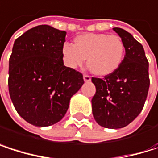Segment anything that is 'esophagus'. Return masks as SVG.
I'll list each match as a JSON object with an SVG mask.
<instances>
[{"instance_id": "34e87169", "label": "esophagus", "mask_w": 158, "mask_h": 158, "mask_svg": "<svg viewBox=\"0 0 158 158\" xmlns=\"http://www.w3.org/2000/svg\"><path fill=\"white\" fill-rule=\"evenodd\" d=\"M83 79H84V81H85V82H89V81L91 80L90 76H89V75H84V76H83Z\"/></svg>"}]
</instances>
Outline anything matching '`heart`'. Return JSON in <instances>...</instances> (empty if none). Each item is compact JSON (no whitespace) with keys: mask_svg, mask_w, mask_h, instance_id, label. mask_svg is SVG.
<instances>
[{"mask_svg":"<svg viewBox=\"0 0 158 158\" xmlns=\"http://www.w3.org/2000/svg\"><path fill=\"white\" fill-rule=\"evenodd\" d=\"M68 65L77 68L87 59L89 71L97 76H107L119 69L124 56V44L116 35L84 34L66 43L62 49Z\"/></svg>","mask_w":158,"mask_h":158,"instance_id":"heart-1","label":"heart"}]
</instances>
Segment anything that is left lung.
<instances>
[{
	"label": "left lung",
	"instance_id": "8db88e82",
	"mask_svg": "<svg viewBox=\"0 0 158 158\" xmlns=\"http://www.w3.org/2000/svg\"><path fill=\"white\" fill-rule=\"evenodd\" d=\"M124 44L125 56L117 70L104 79L92 78L91 100L95 121L102 127L123 128L141 112L150 85L148 60L143 46L125 30L114 27Z\"/></svg>",
	"mask_w": 158,
	"mask_h": 158
}]
</instances>
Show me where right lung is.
<instances>
[{
  "label": "right lung",
  "instance_id": "right-lung-1",
  "mask_svg": "<svg viewBox=\"0 0 158 158\" xmlns=\"http://www.w3.org/2000/svg\"><path fill=\"white\" fill-rule=\"evenodd\" d=\"M66 35L44 24L15 41L9 59V93L18 114L35 126L59 122L84 83L80 72L64 66Z\"/></svg>",
  "mask_w": 158,
  "mask_h": 158
}]
</instances>
